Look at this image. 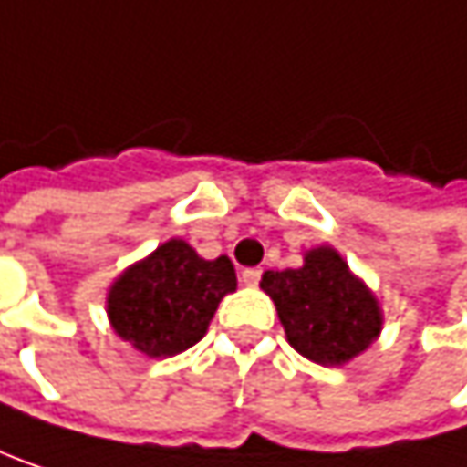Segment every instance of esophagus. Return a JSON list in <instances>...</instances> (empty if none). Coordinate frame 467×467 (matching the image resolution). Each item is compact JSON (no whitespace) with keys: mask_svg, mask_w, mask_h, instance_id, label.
<instances>
[{"mask_svg":"<svg viewBox=\"0 0 467 467\" xmlns=\"http://www.w3.org/2000/svg\"><path fill=\"white\" fill-rule=\"evenodd\" d=\"M261 275H264L261 269H244L239 280H242L244 285H258V283H261Z\"/></svg>","mask_w":467,"mask_h":467,"instance_id":"1","label":"esophagus"}]
</instances>
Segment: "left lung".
I'll use <instances>...</instances> for the list:
<instances>
[{"label": "left lung", "mask_w": 467, "mask_h": 467, "mask_svg": "<svg viewBox=\"0 0 467 467\" xmlns=\"http://www.w3.org/2000/svg\"><path fill=\"white\" fill-rule=\"evenodd\" d=\"M261 288L272 296L288 343L318 364H346L383 324L375 296L329 247L310 250L302 269L266 272Z\"/></svg>", "instance_id": "1"}]
</instances>
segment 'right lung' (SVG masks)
<instances>
[{"label":"right lung","mask_w":467,"mask_h":467,"mask_svg":"<svg viewBox=\"0 0 467 467\" xmlns=\"http://www.w3.org/2000/svg\"><path fill=\"white\" fill-rule=\"evenodd\" d=\"M236 291L234 264L203 261L182 242L160 244L130 266L109 294V316L121 340L146 356H173L195 346L225 294Z\"/></svg>","instance_id":"add662e5"}]
</instances>
